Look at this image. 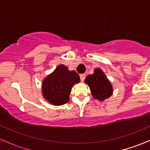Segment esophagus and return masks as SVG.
Listing matches in <instances>:
<instances>
[{"label": "esophagus", "mask_w": 150, "mask_h": 150, "mask_svg": "<svg viewBox=\"0 0 150 150\" xmlns=\"http://www.w3.org/2000/svg\"><path fill=\"white\" fill-rule=\"evenodd\" d=\"M80 78H81V81L82 82H83L85 78H86V74H81V75H80Z\"/></svg>", "instance_id": "34e87169"}]
</instances>
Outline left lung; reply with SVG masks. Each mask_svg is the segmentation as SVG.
Returning a JSON list of instances; mask_svg holds the SVG:
<instances>
[{
    "label": "left lung",
    "mask_w": 150,
    "mask_h": 150,
    "mask_svg": "<svg viewBox=\"0 0 150 150\" xmlns=\"http://www.w3.org/2000/svg\"><path fill=\"white\" fill-rule=\"evenodd\" d=\"M85 82L89 86L92 95L95 99L103 101L110 97L112 93V87L107 77L97 68L93 75H89L85 79Z\"/></svg>",
    "instance_id": "left-lung-1"
}]
</instances>
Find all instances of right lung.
<instances>
[{
  "label": "right lung",
  "mask_w": 150,
  "mask_h": 150,
  "mask_svg": "<svg viewBox=\"0 0 150 150\" xmlns=\"http://www.w3.org/2000/svg\"><path fill=\"white\" fill-rule=\"evenodd\" d=\"M80 82L75 71H69L63 64L58 66L43 82V94L54 105H62L69 101V95L74 84Z\"/></svg>",
  "instance_id": "obj_1"
}]
</instances>
